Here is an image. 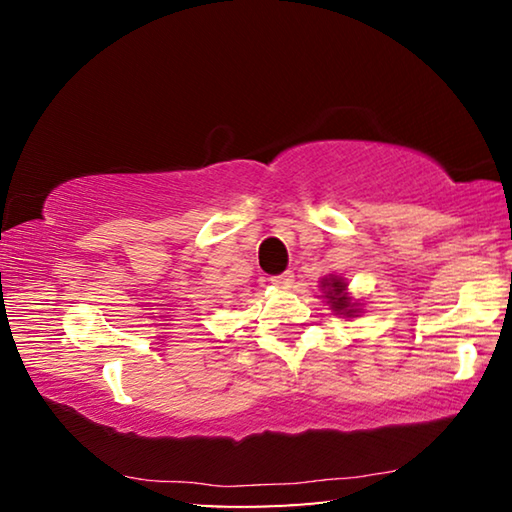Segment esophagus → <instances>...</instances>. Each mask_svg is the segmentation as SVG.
Masks as SVG:
<instances>
[{
	"mask_svg": "<svg viewBox=\"0 0 512 512\" xmlns=\"http://www.w3.org/2000/svg\"><path fill=\"white\" fill-rule=\"evenodd\" d=\"M293 280H296V275H293L291 271H287V273H282V275H277V277H273V284L277 289H291L293 287Z\"/></svg>",
	"mask_w": 512,
	"mask_h": 512,
	"instance_id": "1",
	"label": "esophagus"
}]
</instances>
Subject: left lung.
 Returning <instances> with one entry per match:
<instances>
[{"mask_svg":"<svg viewBox=\"0 0 512 512\" xmlns=\"http://www.w3.org/2000/svg\"><path fill=\"white\" fill-rule=\"evenodd\" d=\"M320 291L323 298L339 318H357L363 314V305L359 300H354L348 291V282L341 275H329L320 280Z\"/></svg>","mask_w":512,"mask_h":512,"instance_id":"1","label":"left lung"}]
</instances>
